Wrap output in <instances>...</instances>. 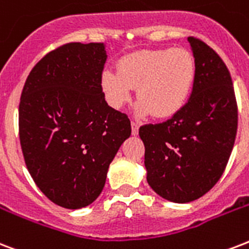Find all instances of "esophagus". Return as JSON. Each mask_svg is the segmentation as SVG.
I'll return each instance as SVG.
<instances>
[{
    "label": "esophagus",
    "instance_id": "obj_1",
    "mask_svg": "<svg viewBox=\"0 0 249 249\" xmlns=\"http://www.w3.org/2000/svg\"><path fill=\"white\" fill-rule=\"evenodd\" d=\"M138 129H140V125L137 123L132 121V134L133 136H137L138 134Z\"/></svg>",
    "mask_w": 249,
    "mask_h": 249
}]
</instances>
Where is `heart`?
Returning <instances> with one entry per match:
<instances>
[{
	"mask_svg": "<svg viewBox=\"0 0 249 249\" xmlns=\"http://www.w3.org/2000/svg\"><path fill=\"white\" fill-rule=\"evenodd\" d=\"M196 77V64L192 53L184 48L141 51L124 57L117 71L106 70L102 74L108 103L123 107L137 87L140 100L136 104L138 116L154 113L158 119L175 116L187 104Z\"/></svg>",
	"mask_w": 249,
	"mask_h": 249,
	"instance_id": "b5f03b06",
	"label": "heart"
}]
</instances>
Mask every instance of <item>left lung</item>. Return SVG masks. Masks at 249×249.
Returning a JSON list of instances; mask_svg holds the SVG:
<instances>
[{
    "mask_svg": "<svg viewBox=\"0 0 249 249\" xmlns=\"http://www.w3.org/2000/svg\"><path fill=\"white\" fill-rule=\"evenodd\" d=\"M196 77L183 109L160 124L140 128L147 183L164 200L185 204L221 179L238 129V106L230 71L204 41L188 37Z\"/></svg>",
    "mask_w": 249,
    "mask_h": 249,
    "instance_id": "1",
    "label": "left lung"
}]
</instances>
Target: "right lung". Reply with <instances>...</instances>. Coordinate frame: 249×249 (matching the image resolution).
Listing matches in <instances>:
<instances>
[{
	"label": "right lung",
	"mask_w": 249,
	"mask_h": 249,
	"mask_svg": "<svg viewBox=\"0 0 249 249\" xmlns=\"http://www.w3.org/2000/svg\"><path fill=\"white\" fill-rule=\"evenodd\" d=\"M103 43H69L30 71L19 103V140L30 175L58 206L81 209L103 191L132 128L104 99Z\"/></svg>",
	"instance_id": "add662e5"
}]
</instances>
